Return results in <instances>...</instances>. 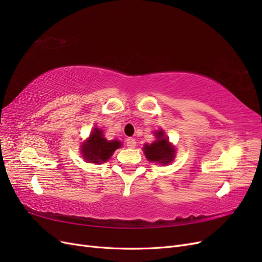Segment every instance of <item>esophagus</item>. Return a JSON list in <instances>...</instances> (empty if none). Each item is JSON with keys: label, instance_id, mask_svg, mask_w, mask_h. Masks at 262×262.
<instances>
[{"label": "esophagus", "instance_id": "34e87169", "mask_svg": "<svg viewBox=\"0 0 262 262\" xmlns=\"http://www.w3.org/2000/svg\"><path fill=\"white\" fill-rule=\"evenodd\" d=\"M136 145H137L136 139H133V138H128V139H126V146H128L129 148L136 147Z\"/></svg>", "mask_w": 262, "mask_h": 262}]
</instances>
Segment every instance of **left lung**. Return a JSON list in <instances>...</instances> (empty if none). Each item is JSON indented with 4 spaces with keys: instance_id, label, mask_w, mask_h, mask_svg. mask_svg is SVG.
Here are the masks:
<instances>
[{
    "instance_id": "8db88e82",
    "label": "left lung",
    "mask_w": 262,
    "mask_h": 262,
    "mask_svg": "<svg viewBox=\"0 0 262 262\" xmlns=\"http://www.w3.org/2000/svg\"><path fill=\"white\" fill-rule=\"evenodd\" d=\"M154 134L156 140L153 143L144 144L143 150L145 157L149 162L169 165L175 158L176 149L170 144L169 139L165 137V132L162 129L155 131Z\"/></svg>"
}]
</instances>
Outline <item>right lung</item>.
<instances>
[{"mask_svg": "<svg viewBox=\"0 0 262 262\" xmlns=\"http://www.w3.org/2000/svg\"><path fill=\"white\" fill-rule=\"evenodd\" d=\"M121 145V142L119 140H106L102 130L94 128L89 139L83 142L81 145L82 157L87 163H105L113 156L115 150Z\"/></svg>", "mask_w": 262, "mask_h": 262, "instance_id": "obj_1", "label": "right lung"}]
</instances>
